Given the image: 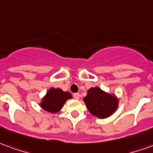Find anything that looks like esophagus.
I'll use <instances>...</instances> for the list:
<instances>
[{
	"label": "esophagus",
	"mask_w": 153,
	"mask_h": 153,
	"mask_svg": "<svg viewBox=\"0 0 153 153\" xmlns=\"http://www.w3.org/2000/svg\"><path fill=\"white\" fill-rule=\"evenodd\" d=\"M73 97L75 100H79V97H80V94L79 93H74L73 95Z\"/></svg>",
	"instance_id": "34e87169"
}]
</instances>
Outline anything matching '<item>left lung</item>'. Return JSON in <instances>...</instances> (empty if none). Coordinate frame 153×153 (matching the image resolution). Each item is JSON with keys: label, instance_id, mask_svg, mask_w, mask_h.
<instances>
[{"label": "left lung", "instance_id": "1", "mask_svg": "<svg viewBox=\"0 0 153 153\" xmlns=\"http://www.w3.org/2000/svg\"><path fill=\"white\" fill-rule=\"evenodd\" d=\"M83 101L92 115L99 118H105L110 116L117 108L118 100L114 95L107 93L100 88H91Z\"/></svg>", "mask_w": 153, "mask_h": 153}]
</instances>
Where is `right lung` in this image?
<instances>
[{"label": "right lung", "instance_id": "1", "mask_svg": "<svg viewBox=\"0 0 153 153\" xmlns=\"http://www.w3.org/2000/svg\"><path fill=\"white\" fill-rule=\"evenodd\" d=\"M72 97L70 92L63 91L60 88H50L39 104L40 107L50 113H57L68 99Z\"/></svg>", "mask_w": 153, "mask_h": 153}]
</instances>
